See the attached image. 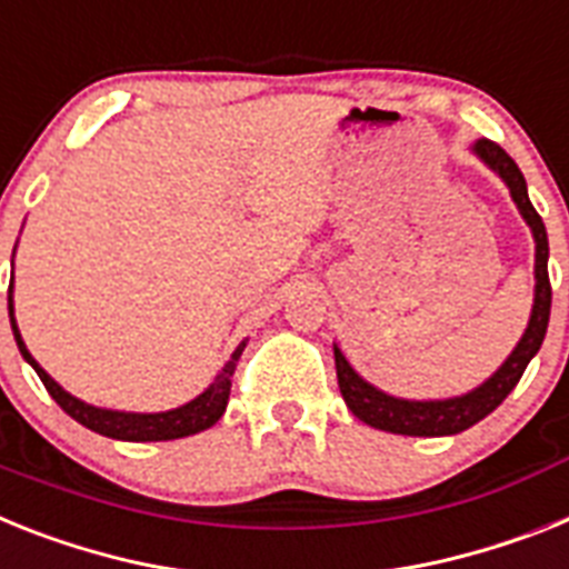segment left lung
I'll list each match as a JSON object with an SVG mask.
<instances>
[{
    "label": "left lung",
    "instance_id": "1",
    "mask_svg": "<svg viewBox=\"0 0 569 569\" xmlns=\"http://www.w3.org/2000/svg\"><path fill=\"white\" fill-rule=\"evenodd\" d=\"M471 150L506 181V188H509L515 204H518L520 217L527 219V226L532 228V237H536V303H532L527 332H523V338L512 350V356L500 365L498 373L486 379L480 388H475L466 396H455V399H433V402H413V399H396V396L381 393L379 388H373L370 381H365L352 370L350 361L336 347V373L343 402L361 422H367L370 428H379V431L405 433V437H448V433L466 431V428L477 425L483 417H489L491 410L512 393L527 365L532 361V356L541 350L543 336H547L552 289L550 271H547L550 242H547L543 219L538 217V211L529 202L527 179H523V173L509 159V152L503 147L489 141V138H480Z\"/></svg>",
    "mask_w": 569,
    "mask_h": 569
}]
</instances>
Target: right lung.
<instances>
[{
    "instance_id": "right-lung-1",
    "label": "right lung",
    "mask_w": 569,
    "mask_h": 569,
    "mask_svg": "<svg viewBox=\"0 0 569 569\" xmlns=\"http://www.w3.org/2000/svg\"><path fill=\"white\" fill-rule=\"evenodd\" d=\"M8 312H11V329L13 338H17V347L22 352L28 365L37 370L40 381L46 385V390L51 393L60 408L69 413L71 419H78L80 425H86L89 431L103 433V437L112 439H127V442H161V439H181L190 437V433H199L204 428L219 422V417L226 413L228 408V396H231V379L233 370H237V361H240L242 350H246V341L233 350V356L228 358V365L219 370V376L213 379V385L204 393H199L193 402L181 405V408L164 410V413H123V410H107V408H94V405H86L80 399H74L71 393H66L54 379H51L46 370H42L33 356L28 352L26 341L19 336L17 321H13V298H8Z\"/></svg>"
}]
</instances>
